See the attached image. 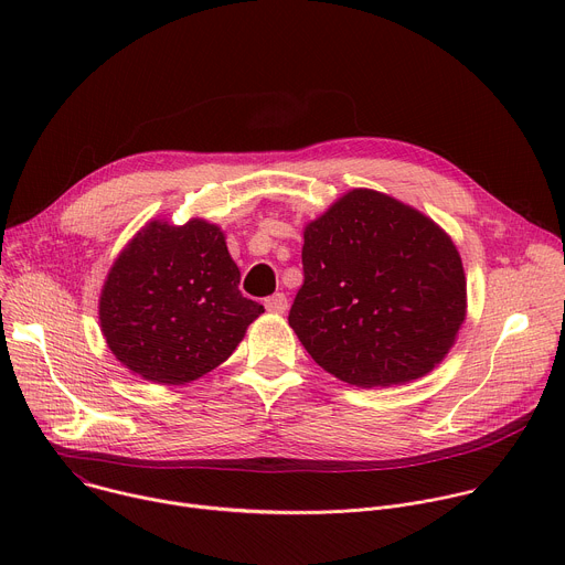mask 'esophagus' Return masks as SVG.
Returning a JSON list of instances; mask_svg holds the SVG:
<instances>
[{"label":"esophagus","instance_id":"34e87169","mask_svg":"<svg viewBox=\"0 0 565 565\" xmlns=\"http://www.w3.org/2000/svg\"><path fill=\"white\" fill-rule=\"evenodd\" d=\"M266 310L273 312V315H284L288 310V299L284 292H277L273 297L266 299Z\"/></svg>","mask_w":565,"mask_h":565}]
</instances>
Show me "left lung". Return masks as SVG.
Here are the masks:
<instances>
[{
    "mask_svg": "<svg viewBox=\"0 0 565 565\" xmlns=\"http://www.w3.org/2000/svg\"><path fill=\"white\" fill-rule=\"evenodd\" d=\"M301 264L288 324L321 369L362 388L434 371L467 317L451 236L375 190H349L306 223Z\"/></svg>",
    "mask_w": 565,
    "mask_h": 565,
    "instance_id": "obj_1",
    "label": "left lung"
}]
</instances>
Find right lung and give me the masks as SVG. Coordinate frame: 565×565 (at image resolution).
<instances>
[{
  "label": "right lung",
  "mask_w": 565,
  "mask_h": 565,
  "mask_svg": "<svg viewBox=\"0 0 565 565\" xmlns=\"http://www.w3.org/2000/svg\"><path fill=\"white\" fill-rule=\"evenodd\" d=\"M241 273L216 223L153 218L107 273L98 317L116 360L156 384H188L223 364L264 306L241 295Z\"/></svg>",
  "instance_id": "obj_1"
}]
</instances>
